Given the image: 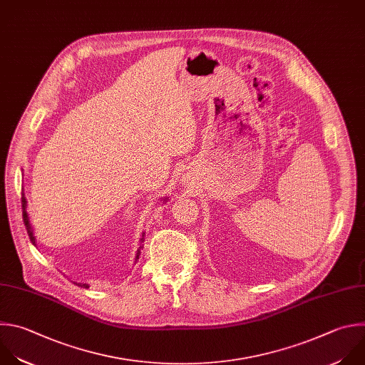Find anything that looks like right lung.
<instances>
[{
	"label": "right lung",
	"mask_w": 365,
	"mask_h": 365,
	"mask_svg": "<svg viewBox=\"0 0 365 365\" xmlns=\"http://www.w3.org/2000/svg\"><path fill=\"white\" fill-rule=\"evenodd\" d=\"M21 206H23V220H24L26 229H27V232H29L30 240L33 242V244H36L34 236H33V232H31V227H30V223H29V215H27V212H26V206H27V203H26V197H24V195L21 196ZM138 257H139V255H138ZM77 285H78V287H81V288H88V285H87V284H77Z\"/></svg>",
	"instance_id": "1"
}]
</instances>
